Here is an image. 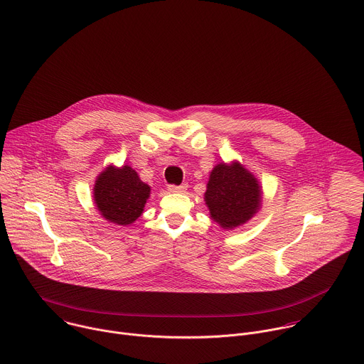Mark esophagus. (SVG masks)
Returning <instances> with one entry per match:
<instances>
[{"label": "esophagus", "instance_id": "34e87169", "mask_svg": "<svg viewBox=\"0 0 364 364\" xmlns=\"http://www.w3.org/2000/svg\"><path fill=\"white\" fill-rule=\"evenodd\" d=\"M186 190H187V184H181V186L170 184V186H168V191H170V193H184Z\"/></svg>", "mask_w": 364, "mask_h": 364}]
</instances>
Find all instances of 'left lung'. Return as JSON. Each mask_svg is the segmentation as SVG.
<instances>
[{
    "mask_svg": "<svg viewBox=\"0 0 364 364\" xmlns=\"http://www.w3.org/2000/svg\"><path fill=\"white\" fill-rule=\"evenodd\" d=\"M210 214L224 228L247 223L261 205V188L257 178L241 164H218L210 174L205 191Z\"/></svg>",
    "mask_w": 364,
    "mask_h": 364,
    "instance_id": "8db88e82",
    "label": "left lung"
}]
</instances>
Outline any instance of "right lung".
Masks as SVG:
<instances>
[{
  "mask_svg": "<svg viewBox=\"0 0 364 364\" xmlns=\"http://www.w3.org/2000/svg\"><path fill=\"white\" fill-rule=\"evenodd\" d=\"M93 194L95 204L106 220L127 225L141 215L150 187L139 178L132 167L114 168L110 166L97 177Z\"/></svg>",
  "mask_w": 364,
  "mask_h": 364,
  "instance_id": "obj_1",
  "label": "right lung"
}]
</instances>
